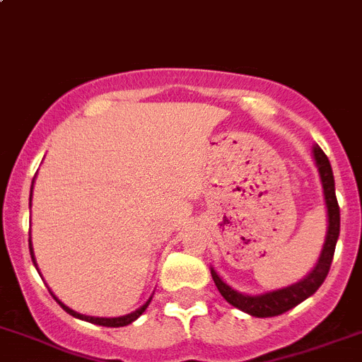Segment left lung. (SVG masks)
<instances>
[{"instance_id": "1", "label": "left lung", "mask_w": 362, "mask_h": 362, "mask_svg": "<svg viewBox=\"0 0 362 362\" xmlns=\"http://www.w3.org/2000/svg\"><path fill=\"white\" fill-rule=\"evenodd\" d=\"M312 157H314L315 168H317L319 178H321L325 205H327V236H325L323 249H321V254H319L314 269L305 278L292 283V285L283 286V288H278V291L265 292V294L250 296L234 291L233 286L227 285L218 276L216 270L211 267L213 281L218 286L220 294L223 296V299L230 303L233 307L240 308L242 312H247V314L254 315V317H274V315H279L283 312L294 308L296 305L310 298L319 286L323 285L328 270H330L335 243H337V238H339V205H337V198H335V182L330 160H328L323 149L319 148L317 144L312 146Z\"/></svg>"}]
</instances>
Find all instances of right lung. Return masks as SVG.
I'll list each match as a JSON object with an SVG mask.
<instances>
[{"mask_svg": "<svg viewBox=\"0 0 362 362\" xmlns=\"http://www.w3.org/2000/svg\"><path fill=\"white\" fill-rule=\"evenodd\" d=\"M34 180H35V177H34ZM34 180H32V187H30V205H32V189H34ZM28 249H30L32 262H34V265L37 267V263H35V258H34V247H32V238H30V240H28ZM52 296H54V294H52ZM54 298H55V296H54ZM151 298H153V296H149L148 301H146L141 308H136L135 312H132V314H126V315H119V317H93V315H84V314H79V312H76V310H71L70 307H66V305H64L63 301H59V299H57V298H55V301L59 303L61 308H63L64 312H68V314L74 315V317L83 319V321H88V323L100 325V327H113V328H117V327H126V325H132L133 321H135V319L141 317V315L144 314L146 308H148L149 303H151Z\"/></svg>", "mask_w": 362, "mask_h": 362, "instance_id": "1", "label": "right lung"}]
</instances>
